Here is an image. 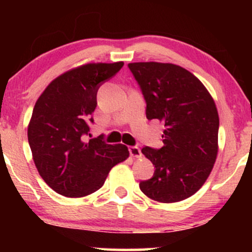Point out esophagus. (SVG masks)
<instances>
[{
	"mask_svg": "<svg viewBox=\"0 0 252 252\" xmlns=\"http://www.w3.org/2000/svg\"><path fill=\"white\" fill-rule=\"evenodd\" d=\"M129 153H130V155L132 156V158H141V156H142V153H141V150H140V148H138V147H130Z\"/></svg>",
	"mask_w": 252,
	"mask_h": 252,
	"instance_id": "34e87169",
	"label": "esophagus"
}]
</instances>
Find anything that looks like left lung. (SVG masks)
Returning a JSON list of instances; mask_svg holds the SVG:
<instances>
[{
  "label": "left lung",
  "instance_id": "obj_1",
  "mask_svg": "<svg viewBox=\"0 0 252 252\" xmlns=\"http://www.w3.org/2000/svg\"><path fill=\"white\" fill-rule=\"evenodd\" d=\"M147 103L148 120L163 123V147H144L155 166L152 179L140 182L148 198L178 202L201 189L218 154L219 116L204 84L186 68L169 63H130Z\"/></svg>",
  "mask_w": 252,
  "mask_h": 252
}]
</instances>
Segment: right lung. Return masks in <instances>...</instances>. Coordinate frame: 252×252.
<instances>
[{
	"label": "right lung",
	"mask_w": 252,
	"mask_h": 252,
	"mask_svg": "<svg viewBox=\"0 0 252 252\" xmlns=\"http://www.w3.org/2000/svg\"><path fill=\"white\" fill-rule=\"evenodd\" d=\"M123 65L118 62L78 66L52 80L37 98L28 124V142L40 176L59 194H92L103 186L112 167L129 158L124 144L83 138L94 122L98 89Z\"/></svg>",
	"instance_id": "add662e5"
}]
</instances>
